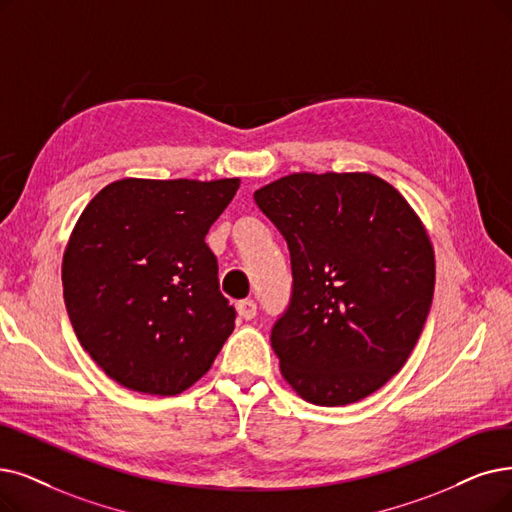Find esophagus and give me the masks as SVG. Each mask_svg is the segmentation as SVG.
<instances>
[{"mask_svg":"<svg viewBox=\"0 0 512 512\" xmlns=\"http://www.w3.org/2000/svg\"><path fill=\"white\" fill-rule=\"evenodd\" d=\"M256 311H258V306H256L254 300H241V302H237V313H239V317H243L245 321L254 319V317H256Z\"/></svg>","mask_w":512,"mask_h":512,"instance_id":"1","label":"esophagus"}]
</instances>
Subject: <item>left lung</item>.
Segmentation results:
<instances>
[{
    "label": "left lung",
    "mask_w": 512,
    "mask_h": 512,
    "mask_svg": "<svg viewBox=\"0 0 512 512\" xmlns=\"http://www.w3.org/2000/svg\"><path fill=\"white\" fill-rule=\"evenodd\" d=\"M254 201L292 260V300L271 332L281 376L323 407L370 397L405 365L431 311L435 252L422 220L367 172L290 174Z\"/></svg>",
    "instance_id": "8db88e82"
}]
</instances>
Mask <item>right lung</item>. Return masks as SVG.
Instances as JSON below:
<instances>
[{
	"label": "right lung",
	"mask_w": 512,
	"mask_h": 512,
	"mask_svg": "<svg viewBox=\"0 0 512 512\" xmlns=\"http://www.w3.org/2000/svg\"><path fill=\"white\" fill-rule=\"evenodd\" d=\"M239 178L111 182L81 212L63 256L79 344L117 384L172 397L206 374L235 327L206 243Z\"/></svg>",
	"instance_id": "1"
}]
</instances>
